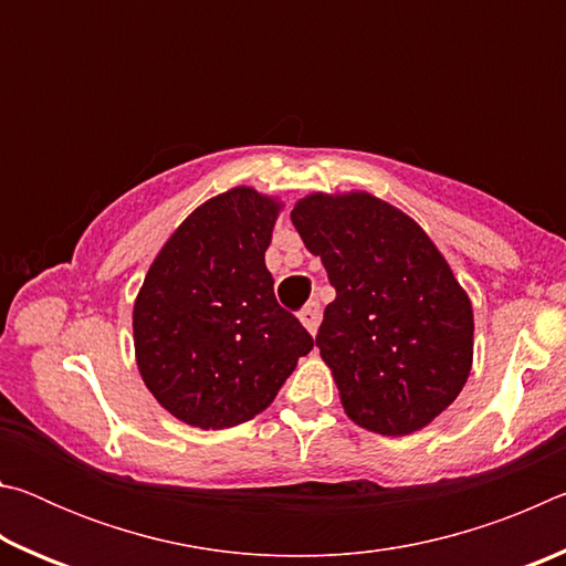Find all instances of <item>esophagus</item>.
Masks as SVG:
<instances>
[{
	"label": "esophagus",
	"mask_w": 566,
	"mask_h": 566,
	"mask_svg": "<svg viewBox=\"0 0 566 566\" xmlns=\"http://www.w3.org/2000/svg\"><path fill=\"white\" fill-rule=\"evenodd\" d=\"M300 322L304 324V329L312 334H317L319 329V322H322V310H319V302H310L304 306V310L300 312Z\"/></svg>",
	"instance_id": "esophagus-1"
}]
</instances>
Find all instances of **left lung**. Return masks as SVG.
<instances>
[{"instance_id":"1","label":"left lung","mask_w":566,"mask_h":566,"mask_svg":"<svg viewBox=\"0 0 566 566\" xmlns=\"http://www.w3.org/2000/svg\"><path fill=\"white\" fill-rule=\"evenodd\" d=\"M292 222L337 290L317 347L347 417L385 437L432 424L474 359L472 300L444 254L415 219L369 191H312Z\"/></svg>"}]
</instances>
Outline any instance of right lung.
Returning a JSON list of instances; mask_svg holds the SVG:
<instances>
[{
  "mask_svg": "<svg viewBox=\"0 0 566 566\" xmlns=\"http://www.w3.org/2000/svg\"><path fill=\"white\" fill-rule=\"evenodd\" d=\"M282 207L254 187L207 199L171 232L139 286L137 369L151 397L189 427L254 419L314 347L276 304L264 264Z\"/></svg>",
  "mask_w": 566,
  "mask_h": 566,
  "instance_id": "1",
  "label": "right lung"
}]
</instances>
